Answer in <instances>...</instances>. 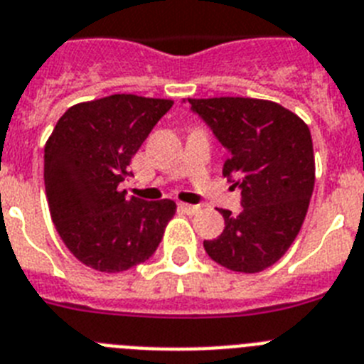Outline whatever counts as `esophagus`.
Segmentation results:
<instances>
[{
    "instance_id": "34e87169",
    "label": "esophagus",
    "mask_w": 364,
    "mask_h": 364,
    "mask_svg": "<svg viewBox=\"0 0 364 364\" xmlns=\"http://www.w3.org/2000/svg\"><path fill=\"white\" fill-rule=\"evenodd\" d=\"M179 208H181L183 213H186V214H196L198 210H200V207H198V205H188V203H179Z\"/></svg>"
}]
</instances>
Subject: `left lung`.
Masks as SVG:
<instances>
[{"mask_svg":"<svg viewBox=\"0 0 364 364\" xmlns=\"http://www.w3.org/2000/svg\"><path fill=\"white\" fill-rule=\"evenodd\" d=\"M227 148L223 176L242 191V210L221 208L225 229L205 240L207 255L238 273H258L291 247L315 185L311 134L295 113L271 100L188 99Z\"/></svg>","mask_w":364,"mask_h":364,"instance_id":"1","label":"left lung"}]
</instances>
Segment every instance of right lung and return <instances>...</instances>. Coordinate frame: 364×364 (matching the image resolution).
<instances>
[{"label": "right lung", "instance_id": "1", "mask_svg": "<svg viewBox=\"0 0 364 364\" xmlns=\"http://www.w3.org/2000/svg\"><path fill=\"white\" fill-rule=\"evenodd\" d=\"M173 100L109 95L75 104L46 143L50 218L65 247L100 273H121L156 252L176 214L172 200L128 198L121 183L144 139Z\"/></svg>", "mask_w": 364, "mask_h": 364}]
</instances>
